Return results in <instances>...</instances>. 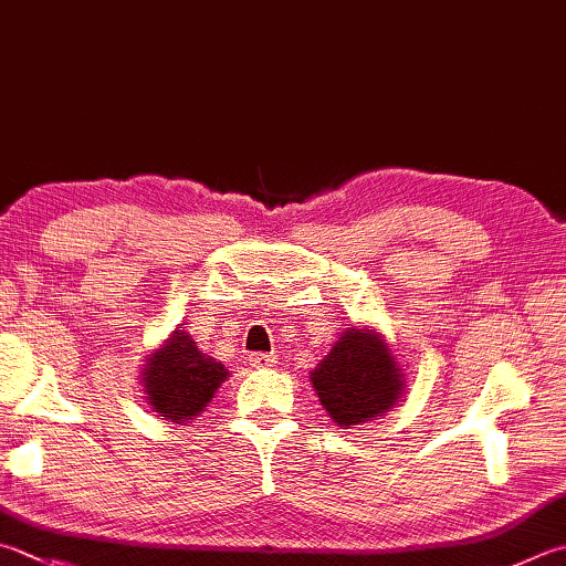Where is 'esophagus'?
Returning <instances> with one entry per match:
<instances>
[{"label": "esophagus", "instance_id": "obj_1", "mask_svg": "<svg viewBox=\"0 0 566 566\" xmlns=\"http://www.w3.org/2000/svg\"><path fill=\"white\" fill-rule=\"evenodd\" d=\"M250 364L252 366H274V354H250Z\"/></svg>", "mask_w": 566, "mask_h": 566}]
</instances>
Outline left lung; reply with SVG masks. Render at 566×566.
I'll use <instances>...</instances> for the list:
<instances>
[{"label": "left lung", "instance_id": "obj_1", "mask_svg": "<svg viewBox=\"0 0 566 566\" xmlns=\"http://www.w3.org/2000/svg\"><path fill=\"white\" fill-rule=\"evenodd\" d=\"M400 376L374 328H348L312 371V384L334 423L361 426L396 403Z\"/></svg>", "mask_w": 566, "mask_h": 566}]
</instances>
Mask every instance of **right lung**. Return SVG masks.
<instances>
[{"label":"right lung","mask_w":566,"mask_h":566,"mask_svg":"<svg viewBox=\"0 0 566 566\" xmlns=\"http://www.w3.org/2000/svg\"><path fill=\"white\" fill-rule=\"evenodd\" d=\"M228 376V368L202 356L192 338L178 328L170 342L148 358L143 384L153 413H160L168 423H185L205 410Z\"/></svg>","instance_id":"1"}]
</instances>
